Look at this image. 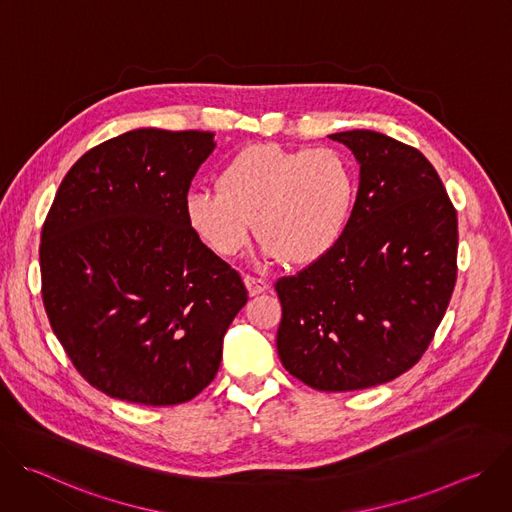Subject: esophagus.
Masks as SVG:
<instances>
[{
	"label": "esophagus",
	"mask_w": 512,
	"mask_h": 512,
	"mask_svg": "<svg viewBox=\"0 0 512 512\" xmlns=\"http://www.w3.org/2000/svg\"><path fill=\"white\" fill-rule=\"evenodd\" d=\"M245 285H247L251 296H259V294H263V291H267L269 281L261 279V277H255V275H245Z\"/></svg>",
	"instance_id": "esophagus-1"
}]
</instances>
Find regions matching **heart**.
Wrapping results in <instances>:
<instances>
[{"label":"heart","instance_id":"heart-1","mask_svg":"<svg viewBox=\"0 0 512 512\" xmlns=\"http://www.w3.org/2000/svg\"><path fill=\"white\" fill-rule=\"evenodd\" d=\"M218 192H192L186 216L218 255L233 257L255 221L263 253L287 265H312L340 241L354 206L352 168L332 148L253 143L237 152L216 178Z\"/></svg>","mask_w":512,"mask_h":512}]
</instances>
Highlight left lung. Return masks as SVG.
Wrapping results in <instances>:
<instances>
[{"label": "left lung", "mask_w": 512, "mask_h": 512, "mask_svg": "<svg viewBox=\"0 0 512 512\" xmlns=\"http://www.w3.org/2000/svg\"><path fill=\"white\" fill-rule=\"evenodd\" d=\"M352 150L360 186L336 247L275 281L277 354L318 391L389 383L419 362L458 277V212L427 158L389 135H330Z\"/></svg>", "instance_id": "8db88e82"}]
</instances>
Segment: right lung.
Wrapping results in <instances>:
<instances>
[{"label": "right lung", "instance_id": "obj_1", "mask_svg": "<svg viewBox=\"0 0 512 512\" xmlns=\"http://www.w3.org/2000/svg\"><path fill=\"white\" fill-rule=\"evenodd\" d=\"M210 131L133 129L68 170L42 225V302L66 356L101 393L178 405L216 377L247 287L192 229Z\"/></svg>", "mask_w": 512, "mask_h": 512}]
</instances>
